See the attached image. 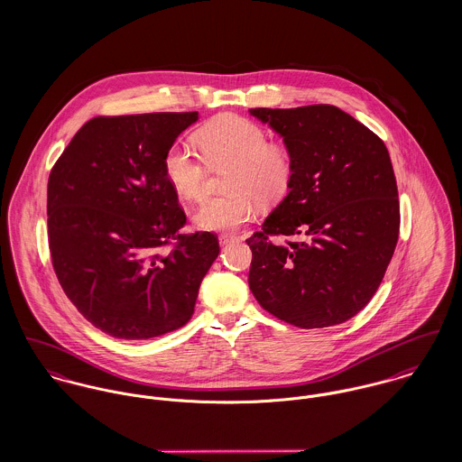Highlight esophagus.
Segmentation results:
<instances>
[{"label":"esophagus","mask_w":462,"mask_h":462,"mask_svg":"<svg viewBox=\"0 0 462 462\" xmlns=\"http://www.w3.org/2000/svg\"><path fill=\"white\" fill-rule=\"evenodd\" d=\"M238 240V236H235V235H229V233H222L220 236H218V242H220V245H229V244H233V242H236Z\"/></svg>","instance_id":"obj_1"}]
</instances>
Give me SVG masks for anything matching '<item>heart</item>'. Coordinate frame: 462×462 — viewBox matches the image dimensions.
I'll return each instance as SVG.
<instances>
[{
    "label": "heart",
    "mask_w": 462,
    "mask_h": 462,
    "mask_svg": "<svg viewBox=\"0 0 462 462\" xmlns=\"http://www.w3.org/2000/svg\"><path fill=\"white\" fill-rule=\"evenodd\" d=\"M198 152L183 142H174L163 156V172L180 198L199 202L206 189V165L231 163L226 178L229 192L206 199L196 213L204 229L229 231L249 222L258 209V199L273 204L284 198L293 183L291 152L268 142L263 128L242 116L226 114L206 123L196 133Z\"/></svg>",
    "instance_id": "b5f03b06"
}]
</instances>
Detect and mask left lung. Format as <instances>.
Segmentation results:
<instances>
[{
  "label": "left lung",
  "instance_id": "left-lung-1",
  "mask_svg": "<svg viewBox=\"0 0 462 462\" xmlns=\"http://www.w3.org/2000/svg\"><path fill=\"white\" fill-rule=\"evenodd\" d=\"M249 112L282 136L295 165L288 196L247 238L249 288L295 328L343 324L375 295L395 253L400 204L390 152L330 105Z\"/></svg>",
  "mask_w": 462,
  "mask_h": 462
}]
</instances>
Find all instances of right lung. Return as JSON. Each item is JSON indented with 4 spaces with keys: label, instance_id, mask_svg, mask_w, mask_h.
Returning <instances> with one entry per match:
<instances>
[{
    "label": "right lung",
    "instance_id": "1",
    "mask_svg": "<svg viewBox=\"0 0 462 462\" xmlns=\"http://www.w3.org/2000/svg\"><path fill=\"white\" fill-rule=\"evenodd\" d=\"M198 112L94 117L48 181V240L62 290L97 329L147 339L183 328L218 256L209 231L181 235L187 215L163 156Z\"/></svg>",
    "mask_w": 462,
    "mask_h": 462
}]
</instances>
